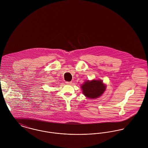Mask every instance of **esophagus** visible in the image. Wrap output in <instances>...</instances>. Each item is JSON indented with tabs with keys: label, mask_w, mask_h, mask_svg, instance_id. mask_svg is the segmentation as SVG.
Wrapping results in <instances>:
<instances>
[{
	"label": "esophagus",
	"mask_w": 148,
	"mask_h": 148,
	"mask_svg": "<svg viewBox=\"0 0 148 148\" xmlns=\"http://www.w3.org/2000/svg\"><path fill=\"white\" fill-rule=\"evenodd\" d=\"M66 84H72V82H66Z\"/></svg>",
	"instance_id": "34e87169"
}]
</instances>
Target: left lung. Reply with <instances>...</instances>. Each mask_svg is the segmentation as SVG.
Masks as SVG:
<instances>
[{"label":"left lung","instance_id":"8db88e82","mask_svg":"<svg viewBox=\"0 0 148 148\" xmlns=\"http://www.w3.org/2000/svg\"><path fill=\"white\" fill-rule=\"evenodd\" d=\"M83 94L88 98H97L103 94L106 86L100 80L87 81L81 86Z\"/></svg>","mask_w":148,"mask_h":148}]
</instances>
